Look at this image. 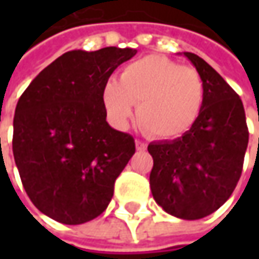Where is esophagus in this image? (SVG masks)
I'll return each instance as SVG.
<instances>
[{
  "instance_id": "1",
  "label": "esophagus",
  "mask_w": 259,
  "mask_h": 259,
  "mask_svg": "<svg viewBox=\"0 0 259 259\" xmlns=\"http://www.w3.org/2000/svg\"><path fill=\"white\" fill-rule=\"evenodd\" d=\"M135 147H137L138 151H145V150H147V144L143 143V141H137V143H135Z\"/></svg>"
}]
</instances>
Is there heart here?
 Instances as JSON below:
<instances>
[{
  "label": "heart",
  "mask_w": 259,
  "mask_h": 259,
  "mask_svg": "<svg viewBox=\"0 0 259 259\" xmlns=\"http://www.w3.org/2000/svg\"><path fill=\"white\" fill-rule=\"evenodd\" d=\"M203 101L200 75L163 56L135 60L122 69L119 82L111 79L102 88V104L115 124H126L140 103L141 128L161 140L187 133L202 112Z\"/></svg>",
  "instance_id": "heart-1"
}]
</instances>
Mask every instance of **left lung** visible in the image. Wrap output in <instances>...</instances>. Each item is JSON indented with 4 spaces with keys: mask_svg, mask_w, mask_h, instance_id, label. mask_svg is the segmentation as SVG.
Segmentation results:
<instances>
[{
    "mask_svg": "<svg viewBox=\"0 0 259 259\" xmlns=\"http://www.w3.org/2000/svg\"><path fill=\"white\" fill-rule=\"evenodd\" d=\"M184 56L203 80V108L182 137L150 143L154 160L150 187L167 213L194 221L231 197L242 173L249 133L239 95L202 57Z\"/></svg>",
    "mask_w": 259,
    "mask_h": 259,
    "instance_id": "8db88e82",
    "label": "left lung"
}]
</instances>
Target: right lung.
<instances>
[{"label": "right lung", "instance_id": "add662e5", "mask_svg": "<svg viewBox=\"0 0 259 259\" xmlns=\"http://www.w3.org/2000/svg\"><path fill=\"white\" fill-rule=\"evenodd\" d=\"M135 49L72 50L43 69L18 99L13 154L25 193L60 224L104 212L135 153L133 135L106 122L102 88Z\"/></svg>", "mask_w": 259, "mask_h": 259}]
</instances>
